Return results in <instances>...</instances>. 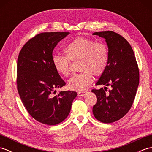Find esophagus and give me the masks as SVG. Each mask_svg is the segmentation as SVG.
<instances>
[{
  "mask_svg": "<svg viewBox=\"0 0 152 152\" xmlns=\"http://www.w3.org/2000/svg\"><path fill=\"white\" fill-rule=\"evenodd\" d=\"M87 93H88V91H79V92H78V96H84Z\"/></svg>",
  "mask_w": 152,
  "mask_h": 152,
  "instance_id": "34e87169",
  "label": "esophagus"
}]
</instances>
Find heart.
<instances>
[{"label":"heart","mask_w":152,"mask_h":152,"mask_svg":"<svg viewBox=\"0 0 152 152\" xmlns=\"http://www.w3.org/2000/svg\"><path fill=\"white\" fill-rule=\"evenodd\" d=\"M64 55L55 54L52 62L55 69L63 76L70 73V61H79L80 73L74 74L68 82L70 89L83 91L93 82V75L98 76L104 72L108 62V50L104 44L95 42L91 38L76 37L64 48Z\"/></svg>","instance_id":"b5f03b06"}]
</instances>
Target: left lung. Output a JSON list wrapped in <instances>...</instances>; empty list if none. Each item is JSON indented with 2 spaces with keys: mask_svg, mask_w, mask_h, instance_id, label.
<instances>
[{
  "mask_svg": "<svg viewBox=\"0 0 152 152\" xmlns=\"http://www.w3.org/2000/svg\"><path fill=\"white\" fill-rule=\"evenodd\" d=\"M93 34L104 38L108 48V62L96 86H110L104 89H93L97 101L93 113L99 121L110 124L129 111L139 84V69L134 51L127 40L118 33L107 31Z\"/></svg>",
  "mask_w": 152,
  "mask_h": 152,
  "instance_id": "1",
  "label": "left lung"
}]
</instances>
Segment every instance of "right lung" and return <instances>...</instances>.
<instances>
[{
	"mask_svg": "<svg viewBox=\"0 0 152 152\" xmlns=\"http://www.w3.org/2000/svg\"><path fill=\"white\" fill-rule=\"evenodd\" d=\"M69 32H48L37 34L20 51L17 64V89L21 101L32 117L42 124L55 125L65 119L77 93L54 89L66 83L52 62L53 50Z\"/></svg>",
	"mask_w": 152,
	"mask_h": 152,
	"instance_id": "obj_1",
	"label": "right lung"
}]
</instances>
